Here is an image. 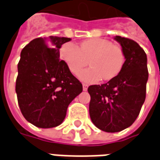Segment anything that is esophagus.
Returning <instances> with one entry per match:
<instances>
[{
    "label": "esophagus",
    "instance_id": "obj_1",
    "mask_svg": "<svg viewBox=\"0 0 160 160\" xmlns=\"http://www.w3.org/2000/svg\"><path fill=\"white\" fill-rule=\"evenodd\" d=\"M82 86H83V91H87V88H88V85L86 83L82 84Z\"/></svg>",
    "mask_w": 160,
    "mask_h": 160
}]
</instances>
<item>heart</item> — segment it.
Segmentation results:
<instances>
[{
  "label": "heart",
  "mask_w": 160,
  "mask_h": 160,
  "mask_svg": "<svg viewBox=\"0 0 160 160\" xmlns=\"http://www.w3.org/2000/svg\"><path fill=\"white\" fill-rule=\"evenodd\" d=\"M60 57L71 73L77 75L89 60L91 68L80 72V79L87 83L113 79L120 73L125 62L122 48L104 38H90L80 43V48L72 42L64 43Z\"/></svg>",
  "instance_id": "obj_1"
}]
</instances>
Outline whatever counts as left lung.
Segmentation results:
<instances>
[{"mask_svg":"<svg viewBox=\"0 0 160 160\" xmlns=\"http://www.w3.org/2000/svg\"><path fill=\"white\" fill-rule=\"evenodd\" d=\"M125 54V62L117 76L103 85L88 87L89 113L99 129L109 133L127 128L136 120L146 98L148 80L147 55L137 42L115 37Z\"/></svg>","mask_w":160,"mask_h":160,"instance_id":"obj_1","label":"left lung"}]
</instances>
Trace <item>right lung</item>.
Returning <instances> with one entry per match:
<instances>
[{
  "label": "right lung",
  "instance_id": "obj_1",
  "mask_svg": "<svg viewBox=\"0 0 160 160\" xmlns=\"http://www.w3.org/2000/svg\"><path fill=\"white\" fill-rule=\"evenodd\" d=\"M71 38H38L20 53L15 91L24 118L34 126H58L69 104L82 92V84L63 61L60 48Z\"/></svg>",
  "mask_w": 160,
  "mask_h": 160
}]
</instances>
